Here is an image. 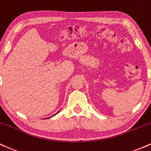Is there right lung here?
<instances>
[{
  "label": "right lung",
  "instance_id": "right-lung-1",
  "mask_svg": "<svg viewBox=\"0 0 151 151\" xmlns=\"http://www.w3.org/2000/svg\"><path fill=\"white\" fill-rule=\"evenodd\" d=\"M58 113H57V114H58ZM55 115H54V116H55ZM51 117H52V116H51ZM47 119H49V118H47Z\"/></svg>",
  "mask_w": 151,
  "mask_h": 151
}]
</instances>
